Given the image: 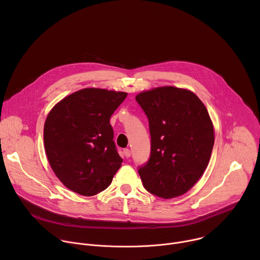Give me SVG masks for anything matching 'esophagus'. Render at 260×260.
<instances>
[{
  "instance_id": "obj_1",
  "label": "esophagus",
  "mask_w": 260,
  "mask_h": 260,
  "mask_svg": "<svg viewBox=\"0 0 260 260\" xmlns=\"http://www.w3.org/2000/svg\"><path fill=\"white\" fill-rule=\"evenodd\" d=\"M123 155H124L126 158H128V157L131 156V150H129V149H124V150H123Z\"/></svg>"
}]
</instances>
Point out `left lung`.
<instances>
[{"label":"left lung","mask_w":260,"mask_h":260,"mask_svg":"<svg viewBox=\"0 0 260 260\" xmlns=\"http://www.w3.org/2000/svg\"><path fill=\"white\" fill-rule=\"evenodd\" d=\"M151 136V154L140 167L144 187L161 199L186 193L203 176L214 146V125L199 96L185 88L160 86L136 95Z\"/></svg>","instance_id":"obj_1"}]
</instances>
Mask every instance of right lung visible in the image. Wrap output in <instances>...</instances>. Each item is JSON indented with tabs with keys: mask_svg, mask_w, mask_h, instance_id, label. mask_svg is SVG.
Segmentation results:
<instances>
[{
	"mask_svg": "<svg viewBox=\"0 0 260 260\" xmlns=\"http://www.w3.org/2000/svg\"><path fill=\"white\" fill-rule=\"evenodd\" d=\"M127 93L83 88L59 101L44 124L49 165L64 186L85 197L105 190L122 158L113 141L110 117Z\"/></svg>",
	"mask_w": 260,
	"mask_h": 260,
	"instance_id": "obj_1",
	"label": "right lung"
}]
</instances>
